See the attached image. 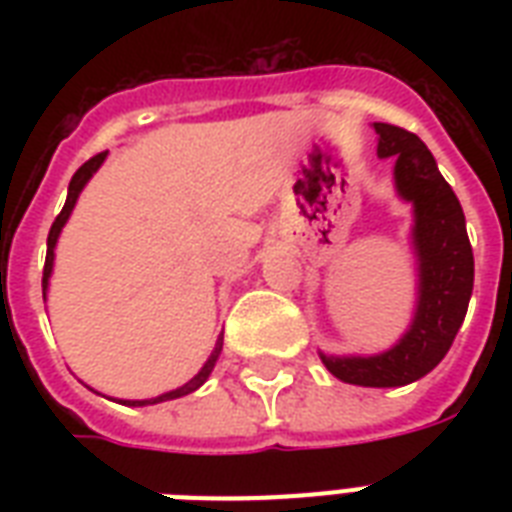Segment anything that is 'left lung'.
Masks as SVG:
<instances>
[{"label":"left lung","instance_id":"1","mask_svg":"<svg viewBox=\"0 0 512 512\" xmlns=\"http://www.w3.org/2000/svg\"><path fill=\"white\" fill-rule=\"evenodd\" d=\"M377 154L396 159V188L414 204V249L420 257V303L412 329L396 348L369 358L321 361L337 380L364 388H398L420 380L441 364L460 332L473 295V247L460 199L438 172L436 159L414 132L374 122Z\"/></svg>","mask_w":512,"mask_h":512}]
</instances>
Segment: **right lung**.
<instances>
[{"label":"right lung","mask_w":512,"mask_h":512,"mask_svg":"<svg viewBox=\"0 0 512 512\" xmlns=\"http://www.w3.org/2000/svg\"><path fill=\"white\" fill-rule=\"evenodd\" d=\"M108 151H103V154H95L90 159V162H84L79 170L74 172V177H71V183H68V199L66 204H63V209H60V215L55 217V223H52L50 228V236H47V260H44V276H42V289H47V279H50V271H52V257H55V241H58L60 236V228L66 225L68 215H71V209H74L76 199H79V193H82L84 183L90 180L95 172H98V167L103 164V159H106ZM220 348H223V342H217V348L215 353L209 356V361L204 366H201V372L193 377V380H188L183 385V388H177V390H170V393H164V396L159 398H148V401H124V404H130V406H146V404H159V401H170V398H180V396H188V393H193V390L199 388V385H204V380L209 377V372L215 369V361L217 356H220Z\"/></svg>","instance_id":"right-lung-1"}]
</instances>
